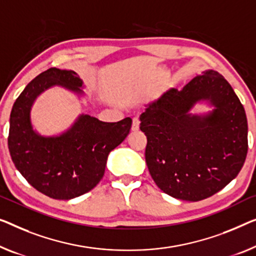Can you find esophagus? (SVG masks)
Segmentation results:
<instances>
[{
	"mask_svg": "<svg viewBox=\"0 0 256 256\" xmlns=\"http://www.w3.org/2000/svg\"><path fill=\"white\" fill-rule=\"evenodd\" d=\"M139 128H140V120L138 117H134V118H133V122H132L131 130L133 132H136V131H139Z\"/></svg>",
	"mask_w": 256,
	"mask_h": 256,
	"instance_id": "obj_1",
	"label": "esophagus"
}]
</instances>
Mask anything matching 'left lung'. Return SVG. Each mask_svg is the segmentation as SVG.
<instances>
[{
    "label": "left lung",
    "mask_w": 256,
    "mask_h": 256,
    "mask_svg": "<svg viewBox=\"0 0 256 256\" xmlns=\"http://www.w3.org/2000/svg\"><path fill=\"white\" fill-rule=\"evenodd\" d=\"M210 113L189 112L198 102ZM147 136L144 156L152 178L176 199L200 201L237 177L245 163L248 140L245 109L222 74L207 70L182 90L171 88L140 116Z\"/></svg>",
    "instance_id": "obj_1"
}]
</instances>
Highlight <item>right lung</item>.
<instances>
[{
  "label": "right lung",
  "mask_w": 256,
  "mask_h": 256,
  "mask_svg": "<svg viewBox=\"0 0 256 256\" xmlns=\"http://www.w3.org/2000/svg\"><path fill=\"white\" fill-rule=\"evenodd\" d=\"M52 86L84 94L82 80L72 70L50 68L36 76L14 104L8 146L16 169L34 188L52 199L70 200L98 184L109 152L126 138L132 120L106 123L82 114L62 134L41 136L33 130L30 109Z\"/></svg>",
  "instance_id": "1"
}]
</instances>
